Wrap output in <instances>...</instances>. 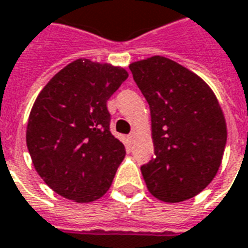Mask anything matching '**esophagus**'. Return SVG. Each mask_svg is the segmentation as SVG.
<instances>
[{"instance_id": "34e87169", "label": "esophagus", "mask_w": 248, "mask_h": 248, "mask_svg": "<svg viewBox=\"0 0 248 248\" xmlns=\"http://www.w3.org/2000/svg\"><path fill=\"white\" fill-rule=\"evenodd\" d=\"M135 138H136V133H135V132L129 133V135H128V139H129V141H133V140H135Z\"/></svg>"}]
</instances>
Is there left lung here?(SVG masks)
I'll return each instance as SVG.
<instances>
[{
    "instance_id": "1",
    "label": "left lung",
    "mask_w": 248,
    "mask_h": 248,
    "mask_svg": "<svg viewBox=\"0 0 248 248\" xmlns=\"http://www.w3.org/2000/svg\"><path fill=\"white\" fill-rule=\"evenodd\" d=\"M129 69L151 110L155 156L140 168L147 188L166 203L191 199L222 164L227 125L217 96L202 77L163 56Z\"/></svg>"
}]
</instances>
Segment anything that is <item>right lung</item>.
<instances>
[{
	"label": "right lung",
	"mask_w": 248,
	"mask_h": 248,
	"mask_svg": "<svg viewBox=\"0 0 248 248\" xmlns=\"http://www.w3.org/2000/svg\"><path fill=\"white\" fill-rule=\"evenodd\" d=\"M128 78L121 66L77 59L38 93L26 127L34 170L56 194L91 203L107 194L125 156L107 101Z\"/></svg>",
	"instance_id": "right-lung-1"
}]
</instances>
